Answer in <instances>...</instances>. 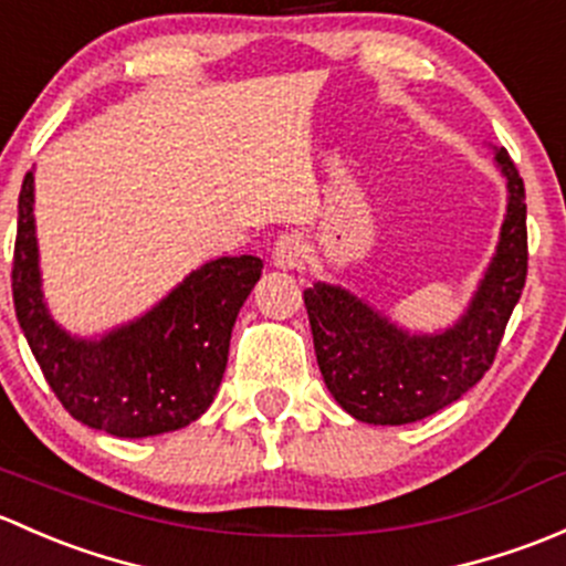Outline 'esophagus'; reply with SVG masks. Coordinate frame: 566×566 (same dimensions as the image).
Returning <instances> with one entry per match:
<instances>
[{"label":"esophagus","mask_w":566,"mask_h":566,"mask_svg":"<svg viewBox=\"0 0 566 566\" xmlns=\"http://www.w3.org/2000/svg\"><path fill=\"white\" fill-rule=\"evenodd\" d=\"M272 264L277 270H302L305 266V244L296 234H283L277 237L275 248H272Z\"/></svg>","instance_id":"obj_1"}]
</instances>
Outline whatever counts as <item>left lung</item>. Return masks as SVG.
I'll list each match as a JSON object with an SVG mask.
<instances>
[{"mask_svg":"<svg viewBox=\"0 0 566 566\" xmlns=\"http://www.w3.org/2000/svg\"><path fill=\"white\" fill-rule=\"evenodd\" d=\"M496 163L510 190L506 218L496 255L455 326L409 335L340 285L316 283L302 294L326 389L359 422H417L491 370L528 270L526 190L506 149Z\"/></svg>","mask_w":566,"mask_h":566,"instance_id":"1","label":"left lung"}]
</instances>
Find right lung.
<instances>
[{
	"mask_svg": "<svg viewBox=\"0 0 566 566\" xmlns=\"http://www.w3.org/2000/svg\"><path fill=\"white\" fill-rule=\"evenodd\" d=\"M32 185L27 171L13 250V305L60 403L78 422L119 439H144L196 422L218 395L231 329L261 277V259L209 261L142 318L101 340H81L51 318L43 302Z\"/></svg>",
	"mask_w": 566,
	"mask_h": 566,
	"instance_id": "right-lung-1",
	"label": "right lung"
}]
</instances>
